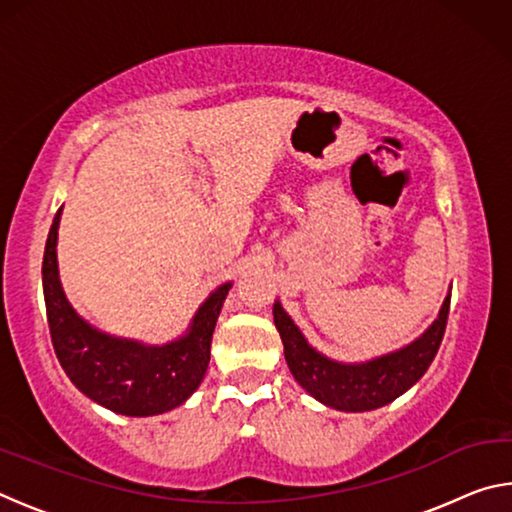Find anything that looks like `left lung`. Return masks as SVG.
<instances>
[{"mask_svg":"<svg viewBox=\"0 0 512 512\" xmlns=\"http://www.w3.org/2000/svg\"><path fill=\"white\" fill-rule=\"evenodd\" d=\"M449 300L452 296L445 298L438 318L420 339L366 363H341L316 352L280 302L273 305V320L284 343V359L298 384L325 406L361 413L397 400L427 372L445 336Z\"/></svg>","mask_w":512,"mask_h":512,"instance_id":"8db88e82","label":"left lung"}]
</instances>
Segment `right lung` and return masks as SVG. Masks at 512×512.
I'll list each match as a JSON object with an SVG mask.
<instances>
[{
  "label": "right lung",
  "instance_id": "right-lung-1",
  "mask_svg": "<svg viewBox=\"0 0 512 512\" xmlns=\"http://www.w3.org/2000/svg\"><path fill=\"white\" fill-rule=\"evenodd\" d=\"M60 210L51 223L42 257L49 334L60 366L83 395L115 413L146 418L176 409L201 386L210 363L216 318L232 284H221L210 293L178 341L144 345L103 334L76 314L60 287L56 262Z\"/></svg>",
  "mask_w": 512,
  "mask_h": 512
}]
</instances>
